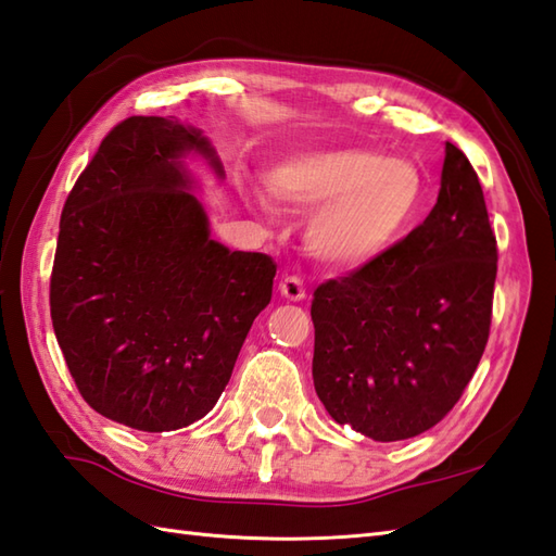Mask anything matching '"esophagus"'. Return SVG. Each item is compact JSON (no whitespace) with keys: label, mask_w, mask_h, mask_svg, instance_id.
I'll list each match as a JSON object with an SVG mask.
<instances>
[{"label":"esophagus","mask_w":556,"mask_h":556,"mask_svg":"<svg viewBox=\"0 0 556 556\" xmlns=\"http://www.w3.org/2000/svg\"><path fill=\"white\" fill-rule=\"evenodd\" d=\"M280 294L292 302H298V300H304L307 290H304V282L300 276H286L280 280Z\"/></svg>","instance_id":"34e87169"}]
</instances>
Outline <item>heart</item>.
Wrapping results in <instances>:
<instances>
[{"instance_id":"1","label":"heart","mask_w":556,"mask_h":556,"mask_svg":"<svg viewBox=\"0 0 556 556\" xmlns=\"http://www.w3.org/2000/svg\"><path fill=\"white\" fill-rule=\"evenodd\" d=\"M288 206L314 208L307 242L333 266H365L399 240L422 199V175L405 157L359 146L294 155L270 173Z\"/></svg>"}]
</instances>
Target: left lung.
Returning a JSON list of instances; mask_svg holds the SVG:
<instances>
[{
	"label": "left lung",
	"mask_w": 556,
	"mask_h": 556,
	"mask_svg": "<svg viewBox=\"0 0 556 556\" xmlns=\"http://www.w3.org/2000/svg\"><path fill=\"white\" fill-rule=\"evenodd\" d=\"M496 237L478 173L446 143L434 208L374 262L314 290L312 377L338 425L374 441L432 429L480 365Z\"/></svg>",
	"instance_id": "left-lung-1"
}]
</instances>
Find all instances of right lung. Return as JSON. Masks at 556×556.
Masks as SVG:
<instances>
[{
	"label": "right lung",
	"mask_w": 556,
	"mask_h": 556,
	"mask_svg": "<svg viewBox=\"0 0 556 556\" xmlns=\"http://www.w3.org/2000/svg\"><path fill=\"white\" fill-rule=\"evenodd\" d=\"M206 136L179 119L127 117L66 197L50 314L78 393L141 432L201 420L228 387L274 294L276 264L211 240L182 165Z\"/></svg>",
	"instance_id": "right-lung-1"
}]
</instances>
